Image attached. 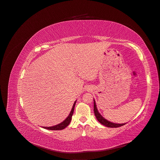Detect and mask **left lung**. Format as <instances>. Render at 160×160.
<instances>
[{
    "mask_svg": "<svg viewBox=\"0 0 160 160\" xmlns=\"http://www.w3.org/2000/svg\"><path fill=\"white\" fill-rule=\"evenodd\" d=\"M94 113H95V115L98 121V122H100L102 124L106 126L107 127L109 128H117V127H122V126L124 125L126 123L124 124H117V123H113L112 122H110L107 121L106 119H105L104 117H102V116L100 115L98 110H97V106H96V103L95 102V100H94Z\"/></svg>",
    "mask_w": 160,
    "mask_h": 160,
    "instance_id": "obj_1",
    "label": "left lung"
}]
</instances>
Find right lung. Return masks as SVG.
Instances as JSON below:
<instances>
[{"instance_id":"1","label":"right lung","mask_w":160,"mask_h":160,"mask_svg":"<svg viewBox=\"0 0 160 160\" xmlns=\"http://www.w3.org/2000/svg\"><path fill=\"white\" fill-rule=\"evenodd\" d=\"M76 102H77V101H75L74 104H73V106H72V110L71 111L70 114L69 115L68 117H67L65 121H63L62 122L60 123L58 125L54 126V127H43V128H46L47 130H63L65 127H67V126H68L71 122L72 116L73 115V112H74V106H75V104H76Z\"/></svg>"}]
</instances>
